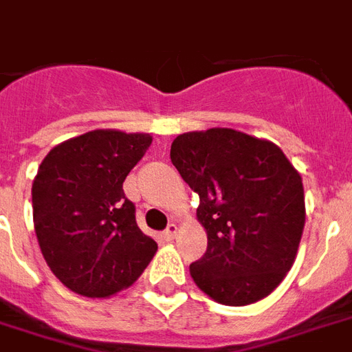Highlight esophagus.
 I'll return each mask as SVG.
<instances>
[{
  "label": "esophagus",
  "mask_w": 352,
  "mask_h": 352,
  "mask_svg": "<svg viewBox=\"0 0 352 352\" xmlns=\"http://www.w3.org/2000/svg\"><path fill=\"white\" fill-rule=\"evenodd\" d=\"M177 224H169L168 228L164 230V239H168V241H171V239H175L177 236Z\"/></svg>",
  "instance_id": "34e87169"
}]
</instances>
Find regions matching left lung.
I'll return each mask as SVG.
<instances>
[{
    "instance_id": "obj_1",
    "label": "left lung",
    "mask_w": 352,
    "mask_h": 352,
    "mask_svg": "<svg viewBox=\"0 0 352 352\" xmlns=\"http://www.w3.org/2000/svg\"><path fill=\"white\" fill-rule=\"evenodd\" d=\"M169 156L199 196L207 251L190 264L199 290L234 307L272 294L294 264L305 224L298 169L275 143L232 128L181 133Z\"/></svg>"
}]
</instances>
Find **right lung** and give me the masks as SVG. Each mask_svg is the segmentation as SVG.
Instances as JSON below:
<instances>
[{"label":"right lung","mask_w":352,"mask_h":352,"mask_svg":"<svg viewBox=\"0 0 352 352\" xmlns=\"http://www.w3.org/2000/svg\"><path fill=\"white\" fill-rule=\"evenodd\" d=\"M153 143L148 133L94 130L45 156L32 184L37 241L75 294L107 298L133 285L158 245L135 222L122 183Z\"/></svg>","instance_id":"right-lung-1"}]
</instances>
